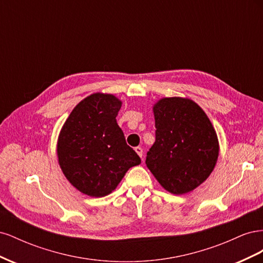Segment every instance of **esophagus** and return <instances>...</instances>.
Wrapping results in <instances>:
<instances>
[{
	"label": "esophagus",
	"mask_w": 263,
	"mask_h": 263,
	"mask_svg": "<svg viewBox=\"0 0 263 263\" xmlns=\"http://www.w3.org/2000/svg\"><path fill=\"white\" fill-rule=\"evenodd\" d=\"M135 151H136L137 155H138L140 158H142V148H141V147H136V148H135Z\"/></svg>",
	"instance_id": "esophagus-1"
}]
</instances>
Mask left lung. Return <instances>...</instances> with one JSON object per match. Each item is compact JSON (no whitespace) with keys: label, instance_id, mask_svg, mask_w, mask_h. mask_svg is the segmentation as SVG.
I'll return each instance as SVG.
<instances>
[{"label":"left lung","instance_id":"1","mask_svg":"<svg viewBox=\"0 0 263 263\" xmlns=\"http://www.w3.org/2000/svg\"><path fill=\"white\" fill-rule=\"evenodd\" d=\"M154 114L156 141L147 153L148 169L170 193L191 192L216 164V132L204 110L189 99H161Z\"/></svg>","mask_w":263,"mask_h":263}]
</instances>
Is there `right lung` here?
<instances>
[{
  "instance_id": "add662e5",
  "label": "right lung",
  "mask_w": 263,
  "mask_h": 263,
  "mask_svg": "<svg viewBox=\"0 0 263 263\" xmlns=\"http://www.w3.org/2000/svg\"><path fill=\"white\" fill-rule=\"evenodd\" d=\"M121 106L114 95L94 93L79 103L62 126L57 145L60 168L83 194H109L128 169L141 162L117 125Z\"/></svg>"
}]
</instances>
